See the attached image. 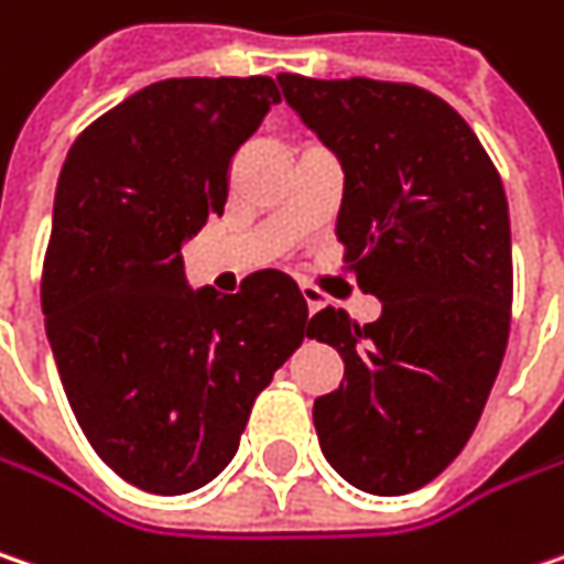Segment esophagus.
<instances>
[{
  "label": "esophagus",
  "mask_w": 564,
  "mask_h": 564,
  "mask_svg": "<svg viewBox=\"0 0 564 564\" xmlns=\"http://www.w3.org/2000/svg\"><path fill=\"white\" fill-rule=\"evenodd\" d=\"M303 300H306V306H310V313H315V310L322 306V293H318L315 286H303Z\"/></svg>",
  "instance_id": "1"
}]
</instances>
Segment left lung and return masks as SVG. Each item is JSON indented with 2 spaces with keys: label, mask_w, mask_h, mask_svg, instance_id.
I'll return each mask as SVG.
<instances>
[{
  "label": "left lung",
  "mask_w": 564,
  "mask_h": 564,
  "mask_svg": "<svg viewBox=\"0 0 564 564\" xmlns=\"http://www.w3.org/2000/svg\"><path fill=\"white\" fill-rule=\"evenodd\" d=\"M278 83L345 169L335 232L382 303L367 325L335 306L310 318V338L345 360L341 386L313 405L318 447L354 488L409 495L466 447L508 348L505 184L473 127L417 85Z\"/></svg>",
  "instance_id": "1"
}]
</instances>
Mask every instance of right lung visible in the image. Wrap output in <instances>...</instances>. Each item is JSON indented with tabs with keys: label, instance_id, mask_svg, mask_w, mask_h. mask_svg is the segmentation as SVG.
<instances>
[{
	"label": "right lung",
	"instance_id": "add662e5",
	"mask_svg": "<svg viewBox=\"0 0 564 564\" xmlns=\"http://www.w3.org/2000/svg\"><path fill=\"white\" fill-rule=\"evenodd\" d=\"M281 101L268 76L165 79L98 117L63 162L41 303L73 414L152 495L214 481L258 392L310 335L293 278L191 290L182 246L223 214L232 155Z\"/></svg>",
	"mask_w": 564,
	"mask_h": 564
}]
</instances>
